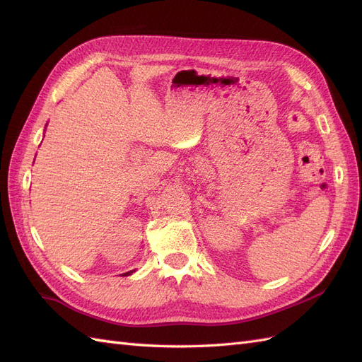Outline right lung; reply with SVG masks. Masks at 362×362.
I'll list each match as a JSON object with an SVG mask.
<instances>
[{
	"mask_svg": "<svg viewBox=\"0 0 362 362\" xmlns=\"http://www.w3.org/2000/svg\"><path fill=\"white\" fill-rule=\"evenodd\" d=\"M131 273H133V272H127V273H124V275H125V276H128V275H131Z\"/></svg>",
	"mask_w": 362,
	"mask_h": 362,
	"instance_id": "add662e5",
	"label": "right lung"
}]
</instances>
